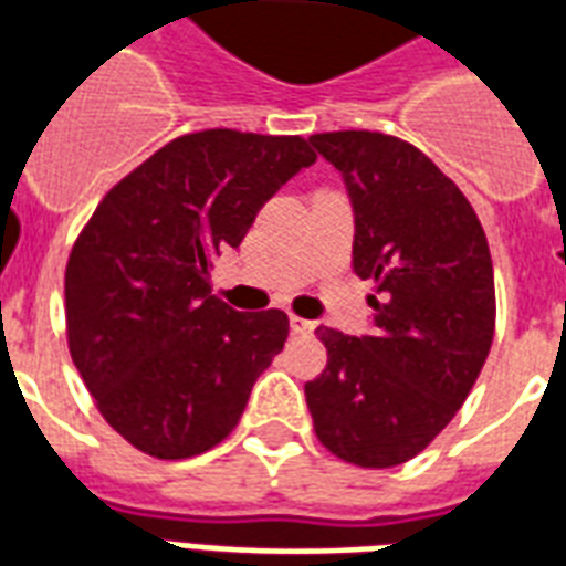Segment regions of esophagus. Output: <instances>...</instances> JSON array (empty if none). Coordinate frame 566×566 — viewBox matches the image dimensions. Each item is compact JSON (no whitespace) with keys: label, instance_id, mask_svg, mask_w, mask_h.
Wrapping results in <instances>:
<instances>
[{"label":"esophagus","instance_id":"1","mask_svg":"<svg viewBox=\"0 0 566 566\" xmlns=\"http://www.w3.org/2000/svg\"><path fill=\"white\" fill-rule=\"evenodd\" d=\"M289 327H292V333H301V336H306V333L315 331L313 322H306V318H297V315H292V318H289Z\"/></svg>","mask_w":566,"mask_h":566}]
</instances>
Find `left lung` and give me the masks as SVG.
I'll list each match as a JSON object with an SVG mask.
<instances>
[{
    "label": "left lung",
    "instance_id": "left-lung-1",
    "mask_svg": "<svg viewBox=\"0 0 566 566\" xmlns=\"http://www.w3.org/2000/svg\"><path fill=\"white\" fill-rule=\"evenodd\" d=\"M354 206V274L375 280L371 333L318 327L327 366L304 387L339 461L387 470L454 419L496 331L488 235L463 191L413 144L345 129L310 138Z\"/></svg>",
    "mask_w": 566,
    "mask_h": 566
}]
</instances>
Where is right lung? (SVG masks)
Masks as SVG:
<instances>
[{"label": "right lung", "mask_w": 566, "mask_h": 566, "mask_svg": "<svg viewBox=\"0 0 566 566\" xmlns=\"http://www.w3.org/2000/svg\"><path fill=\"white\" fill-rule=\"evenodd\" d=\"M313 161L301 135H182L78 233L64 271L70 357L105 422L144 454L182 461L227 440L286 343L283 310L235 313L209 271Z\"/></svg>", "instance_id": "right-lung-1"}]
</instances>
